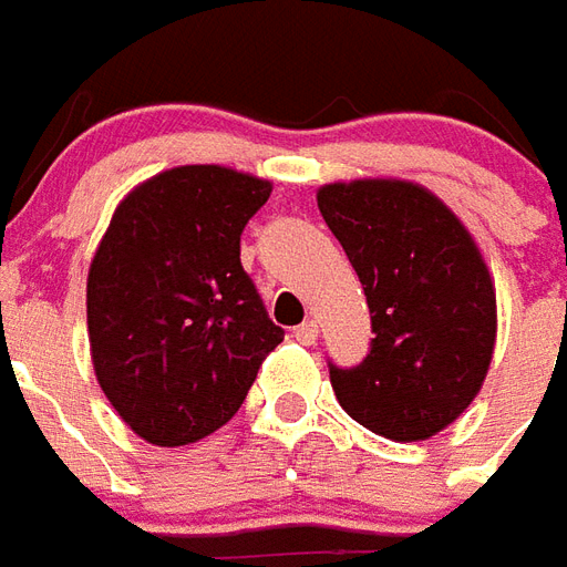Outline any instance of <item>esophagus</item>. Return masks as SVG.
<instances>
[{
    "instance_id": "1",
    "label": "esophagus",
    "mask_w": 567,
    "mask_h": 567,
    "mask_svg": "<svg viewBox=\"0 0 567 567\" xmlns=\"http://www.w3.org/2000/svg\"><path fill=\"white\" fill-rule=\"evenodd\" d=\"M295 339L297 342H303V346H316V339H318L316 321H303L300 327H295Z\"/></svg>"
}]
</instances>
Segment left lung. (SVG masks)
Returning <instances> with one entry per match:
<instances>
[{
  "instance_id": "left-lung-1",
  "label": "left lung",
  "mask_w": 567,
  "mask_h": 567,
  "mask_svg": "<svg viewBox=\"0 0 567 567\" xmlns=\"http://www.w3.org/2000/svg\"><path fill=\"white\" fill-rule=\"evenodd\" d=\"M318 209L358 272L372 348L330 367L339 405L390 442H423L472 405L496 348V282L463 219L421 183H324Z\"/></svg>"
}]
</instances>
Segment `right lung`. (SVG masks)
I'll use <instances>...</instances> for the list:
<instances>
[{
	"instance_id": "right-lung-1",
	"label": "right lung",
	"mask_w": 567,
	"mask_h": 567,
	"mask_svg": "<svg viewBox=\"0 0 567 567\" xmlns=\"http://www.w3.org/2000/svg\"><path fill=\"white\" fill-rule=\"evenodd\" d=\"M270 179L179 165L113 209L86 276L95 379L125 426L158 447L200 442L240 412L282 327L240 264Z\"/></svg>"
}]
</instances>
